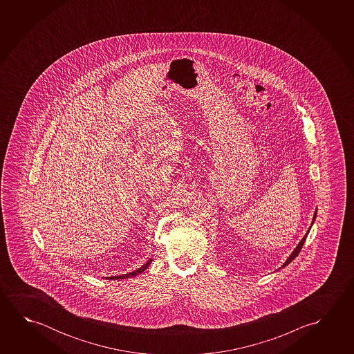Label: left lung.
Here are the masks:
<instances>
[{
    "label": "left lung",
    "instance_id": "1",
    "mask_svg": "<svg viewBox=\"0 0 354 354\" xmlns=\"http://www.w3.org/2000/svg\"><path fill=\"white\" fill-rule=\"evenodd\" d=\"M315 220H316V212H315V216H313V222H315ZM310 228H311V227H310ZM310 228H308V231H307L306 234L304 236V238H302L301 241H300V243L297 244V247H296L295 250H294V252H292V253L290 254L289 258L286 259V261H285L284 264H283V267L281 268L286 267V266H288V264H290L291 261H294L296 257L299 255V253L301 252L302 245H304V243H305V241H306L307 234H308V232H310Z\"/></svg>",
    "mask_w": 354,
    "mask_h": 354
}]
</instances>
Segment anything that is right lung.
I'll return each instance as SVG.
<instances>
[{
    "mask_svg": "<svg viewBox=\"0 0 354 354\" xmlns=\"http://www.w3.org/2000/svg\"><path fill=\"white\" fill-rule=\"evenodd\" d=\"M151 259H149V261L145 263V266H142V267H140V269H137V270H134V272H128V274H124V275H120V277H111L110 279H116L117 280V279L132 278V277H136V275H138V274H140V272H145V269L149 267V264H151Z\"/></svg>",
    "mask_w": 354,
    "mask_h": 354,
    "instance_id": "1",
    "label": "right lung"
}]
</instances>
